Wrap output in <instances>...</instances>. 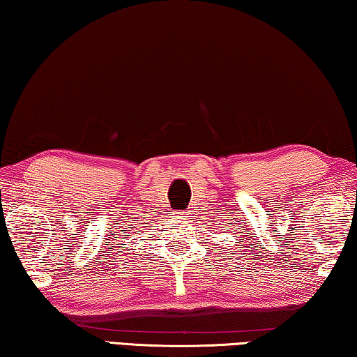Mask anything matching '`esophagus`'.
Segmentation results:
<instances>
[{"label": "esophagus", "instance_id": "1", "mask_svg": "<svg viewBox=\"0 0 357 357\" xmlns=\"http://www.w3.org/2000/svg\"><path fill=\"white\" fill-rule=\"evenodd\" d=\"M180 213H183V215H186V213H188V210H185V211H180Z\"/></svg>", "mask_w": 357, "mask_h": 357}]
</instances>
